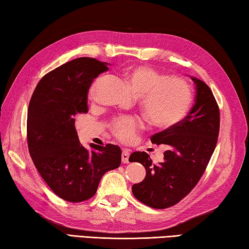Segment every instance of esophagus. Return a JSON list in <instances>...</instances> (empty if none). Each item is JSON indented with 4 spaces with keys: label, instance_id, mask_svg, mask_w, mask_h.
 I'll return each instance as SVG.
<instances>
[{
    "label": "esophagus",
    "instance_id": "esophagus-1",
    "mask_svg": "<svg viewBox=\"0 0 249 249\" xmlns=\"http://www.w3.org/2000/svg\"><path fill=\"white\" fill-rule=\"evenodd\" d=\"M129 156H130V153H129L128 150H124V151H122V153H121V160H122V163H124V164L129 163Z\"/></svg>",
    "mask_w": 249,
    "mask_h": 249
}]
</instances>
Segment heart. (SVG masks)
<instances>
[{"label":"heart","instance_id":"1","mask_svg":"<svg viewBox=\"0 0 249 249\" xmlns=\"http://www.w3.org/2000/svg\"><path fill=\"white\" fill-rule=\"evenodd\" d=\"M124 78L132 94L140 97L141 109L151 125L166 129L186 116L191 103V93L184 80L163 76L154 69L141 65L124 69ZM91 93L93 87L89 89V95ZM139 128V121L124 118L113 124L112 131L121 141H129Z\"/></svg>","mask_w":249,"mask_h":249}]
</instances>
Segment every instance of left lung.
Here are the masks:
<instances>
[{"instance_id":"left-lung-1","label":"left lung","mask_w":249,"mask_h":249,"mask_svg":"<svg viewBox=\"0 0 249 249\" xmlns=\"http://www.w3.org/2000/svg\"><path fill=\"white\" fill-rule=\"evenodd\" d=\"M196 89L195 104L173 127L155 133L152 143L165 144L163 163L153 164L145 152H133L130 162L141 163L146 176L132 186L139 201L154 209L172 207L198 184L214 152L220 130V110L206 83L190 76Z\"/></svg>"}]
</instances>
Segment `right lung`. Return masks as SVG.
<instances>
[{"instance_id":"right-lung-1","label":"right lung","mask_w":249,"mask_h":249,"mask_svg":"<svg viewBox=\"0 0 249 249\" xmlns=\"http://www.w3.org/2000/svg\"><path fill=\"white\" fill-rule=\"evenodd\" d=\"M106 62L77 58L43 76L35 89L27 113L28 150L37 171L53 193L70 202L93 197L104 174L121 164L113 144L83 146L75 116L87 112V91Z\"/></svg>"}]
</instances>
